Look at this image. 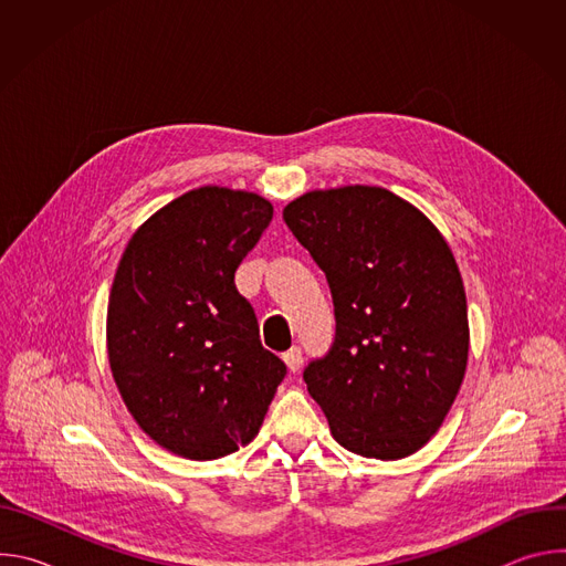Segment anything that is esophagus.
Returning <instances> with one entry per match:
<instances>
[{
    "label": "esophagus",
    "mask_w": 566,
    "mask_h": 566,
    "mask_svg": "<svg viewBox=\"0 0 566 566\" xmlns=\"http://www.w3.org/2000/svg\"><path fill=\"white\" fill-rule=\"evenodd\" d=\"M282 358L291 371H297L302 367V349L297 345H293L289 352H284Z\"/></svg>",
    "instance_id": "obj_1"
}]
</instances>
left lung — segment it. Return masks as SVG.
<instances>
[{
  "mask_svg": "<svg viewBox=\"0 0 566 566\" xmlns=\"http://www.w3.org/2000/svg\"><path fill=\"white\" fill-rule=\"evenodd\" d=\"M282 217L334 297L336 340L304 369L308 394L349 452L415 454L441 428L468 365V304L448 241L376 186L311 190Z\"/></svg>",
  "mask_w": 566,
  "mask_h": 566,
  "instance_id": "obj_1",
  "label": "left lung"
}]
</instances>
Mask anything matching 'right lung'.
I'll return each mask as SVG.
<instances>
[{"label":"right lung","instance_id":"obj_1","mask_svg":"<svg viewBox=\"0 0 566 566\" xmlns=\"http://www.w3.org/2000/svg\"><path fill=\"white\" fill-rule=\"evenodd\" d=\"M273 219L247 190L203 186L127 241L107 306V356L140 430L195 461L249 446L286 365L262 347L234 271Z\"/></svg>","mask_w":566,"mask_h":566}]
</instances>
